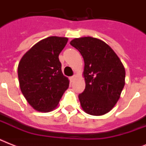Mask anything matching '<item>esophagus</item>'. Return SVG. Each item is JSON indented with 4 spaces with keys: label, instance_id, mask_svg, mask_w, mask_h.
I'll return each mask as SVG.
<instances>
[{
    "label": "esophagus",
    "instance_id": "1",
    "mask_svg": "<svg viewBox=\"0 0 146 146\" xmlns=\"http://www.w3.org/2000/svg\"><path fill=\"white\" fill-rule=\"evenodd\" d=\"M76 78V76H70V80L71 82H73V80H75Z\"/></svg>",
    "mask_w": 146,
    "mask_h": 146
}]
</instances>
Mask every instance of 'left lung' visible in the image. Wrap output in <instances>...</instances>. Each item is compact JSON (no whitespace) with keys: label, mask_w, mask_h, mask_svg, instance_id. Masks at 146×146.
Instances as JSON below:
<instances>
[{"label":"left lung","mask_w":146,"mask_h":146,"mask_svg":"<svg viewBox=\"0 0 146 146\" xmlns=\"http://www.w3.org/2000/svg\"><path fill=\"white\" fill-rule=\"evenodd\" d=\"M70 44L84 60L86 89L79 95L85 112L103 115L113 108L125 85L123 65L108 44L92 37L75 38Z\"/></svg>","instance_id":"obj_1"}]
</instances>
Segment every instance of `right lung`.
Wrapping results in <instances>:
<instances>
[{
  "label": "right lung",
  "mask_w": 146,
  "mask_h": 146,
  "mask_svg": "<svg viewBox=\"0 0 146 146\" xmlns=\"http://www.w3.org/2000/svg\"><path fill=\"white\" fill-rule=\"evenodd\" d=\"M68 38L51 36L35 44L23 55L18 66L22 93L29 104L40 112L54 109L69 87L62 73L59 54Z\"/></svg>",
  "instance_id": "right-lung-1"
}]
</instances>
